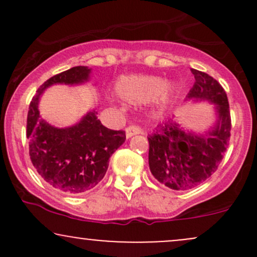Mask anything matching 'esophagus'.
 <instances>
[{
    "instance_id": "obj_1",
    "label": "esophagus",
    "mask_w": 257,
    "mask_h": 257,
    "mask_svg": "<svg viewBox=\"0 0 257 257\" xmlns=\"http://www.w3.org/2000/svg\"><path fill=\"white\" fill-rule=\"evenodd\" d=\"M143 133H144L143 128L139 125H129V126H126V129H125L126 138H131V137H133V135H137V134H143Z\"/></svg>"
}]
</instances>
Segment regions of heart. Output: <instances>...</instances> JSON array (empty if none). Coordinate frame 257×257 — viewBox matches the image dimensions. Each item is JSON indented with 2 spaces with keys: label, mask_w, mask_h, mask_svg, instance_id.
Here are the masks:
<instances>
[{
  "label": "heart",
  "mask_w": 257,
  "mask_h": 257,
  "mask_svg": "<svg viewBox=\"0 0 257 257\" xmlns=\"http://www.w3.org/2000/svg\"><path fill=\"white\" fill-rule=\"evenodd\" d=\"M167 82L153 76L120 77L116 84V93L133 104H145L159 96L167 95Z\"/></svg>",
  "instance_id": "1"
}]
</instances>
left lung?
<instances>
[{
	"instance_id": "1",
	"label": "left lung",
	"mask_w": 257,
	"mask_h": 257,
	"mask_svg": "<svg viewBox=\"0 0 257 257\" xmlns=\"http://www.w3.org/2000/svg\"><path fill=\"white\" fill-rule=\"evenodd\" d=\"M193 87L188 98L216 104L219 122L206 135L184 132L174 119L164 120L149 135V166L161 184L175 191H186L204 182L217 170L231 137V113L227 94L208 73L191 69Z\"/></svg>"
}]
</instances>
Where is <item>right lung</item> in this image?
I'll return each mask as SVG.
<instances>
[{
  "label": "right lung",
  "mask_w": 257,
  "mask_h": 257,
  "mask_svg": "<svg viewBox=\"0 0 257 257\" xmlns=\"http://www.w3.org/2000/svg\"><path fill=\"white\" fill-rule=\"evenodd\" d=\"M89 73L87 66H75L53 76L38 88L29 106L26 137L32 164L44 181L69 194L95 187L105 176L112 153L125 141V132L106 128L95 111L65 129L54 128L40 119L38 99L47 87L82 83Z\"/></svg>",
  "instance_id": "add662e5"
}]
</instances>
